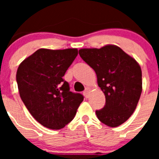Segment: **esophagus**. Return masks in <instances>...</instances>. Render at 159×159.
Listing matches in <instances>:
<instances>
[{
	"label": "esophagus",
	"instance_id": "obj_1",
	"mask_svg": "<svg viewBox=\"0 0 159 159\" xmlns=\"http://www.w3.org/2000/svg\"><path fill=\"white\" fill-rule=\"evenodd\" d=\"M90 91H91V89H90L89 87H87V88H86V90L84 91V92H83V95H84L86 98H87V97H88V96H89Z\"/></svg>",
	"mask_w": 159,
	"mask_h": 159
}]
</instances>
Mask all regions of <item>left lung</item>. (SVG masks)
Listing matches in <instances>:
<instances>
[{
    "label": "left lung",
    "instance_id": "left-lung-1",
    "mask_svg": "<svg viewBox=\"0 0 159 159\" xmlns=\"http://www.w3.org/2000/svg\"><path fill=\"white\" fill-rule=\"evenodd\" d=\"M79 54L92 67L106 105L96 111L99 120L110 127L125 123L135 111L142 92V71L137 61L120 47L82 48Z\"/></svg>",
    "mask_w": 159,
    "mask_h": 159
}]
</instances>
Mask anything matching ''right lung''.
I'll list each match as a JSON object with an SVG mask.
<instances>
[{
	"label": "right lung",
	"instance_id": "1",
	"mask_svg": "<svg viewBox=\"0 0 159 159\" xmlns=\"http://www.w3.org/2000/svg\"><path fill=\"white\" fill-rule=\"evenodd\" d=\"M77 48H39L19 66L16 82L31 116L46 128L60 129L73 120L83 96L70 92L62 79L77 56Z\"/></svg>",
	"mask_w": 159,
	"mask_h": 159
}]
</instances>
